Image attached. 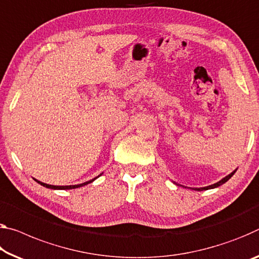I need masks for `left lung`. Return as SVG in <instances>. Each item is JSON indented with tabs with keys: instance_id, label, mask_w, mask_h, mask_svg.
Segmentation results:
<instances>
[{
	"instance_id": "1",
	"label": "left lung",
	"mask_w": 259,
	"mask_h": 259,
	"mask_svg": "<svg viewBox=\"0 0 259 259\" xmlns=\"http://www.w3.org/2000/svg\"><path fill=\"white\" fill-rule=\"evenodd\" d=\"M236 170H237V168H236L235 170H233L231 174H228L227 176H225L224 179H221L219 182H217V183H214V184H211V186L203 187V188H192V189H194V190H196V191H203V190H208V189H214V188H218V187H220V186H221V184H224V183L227 182L228 180L231 179L234 174H235V171H236ZM174 183H175V182H174Z\"/></svg>"
}]
</instances>
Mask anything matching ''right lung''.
<instances>
[{"label":"right lung","instance_id":"obj_1","mask_svg":"<svg viewBox=\"0 0 259 259\" xmlns=\"http://www.w3.org/2000/svg\"><path fill=\"white\" fill-rule=\"evenodd\" d=\"M102 174V173H101ZM101 174L100 175H98L97 178H94V179H92V180H90V181H86V182H84V183H80V184H75V186H52V184H47V183H44V182H40V181H38V180H35L34 179V181L35 182H38L39 184H41V186L42 187H45V188H48V189H54V190H69V189H76V188H80V187H83V186H86V184H89V183H92L94 180H97L98 178H99V176H101Z\"/></svg>","mask_w":259,"mask_h":259}]
</instances>
